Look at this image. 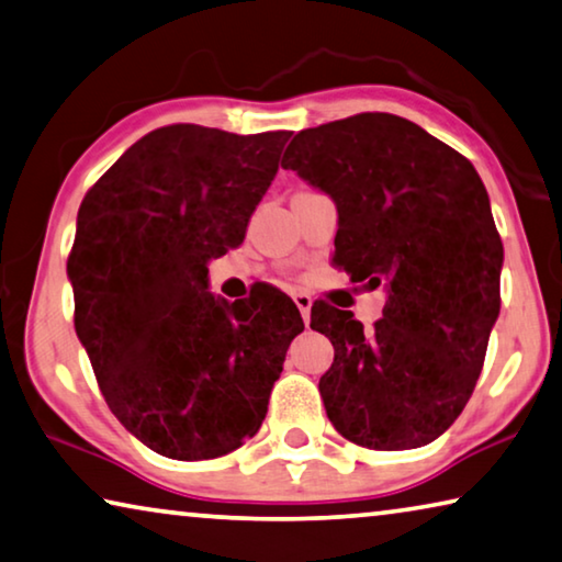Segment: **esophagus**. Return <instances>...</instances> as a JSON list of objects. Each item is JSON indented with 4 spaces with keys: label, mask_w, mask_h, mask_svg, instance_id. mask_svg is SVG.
<instances>
[{
    "label": "esophagus",
    "mask_w": 562,
    "mask_h": 562,
    "mask_svg": "<svg viewBox=\"0 0 562 562\" xmlns=\"http://www.w3.org/2000/svg\"><path fill=\"white\" fill-rule=\"evenodd\" d=\"M292 300H295L300 315H302V319H305V325H307L310 323V310H313V297L305 295V292H295V295H292Z\"/></svg>",
    "instance_id": "obj_1"
}]
</instances>
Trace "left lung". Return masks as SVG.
<instances>
[{
	"instance_id": "8db88e82",
	"label": "left lung",
	"mask_w": 562,
	"mask_h": 562,
	"mask_svg": "<svg viewBox=\"0 0 562 562\" xmlns=\"http://www.w3.org/2000/svg\"><path fill=\"white\" fill-rule=\"evenodd\" d=\"M292 169L337 207L335 265L385 284L372 329L313 307L335 360L319 378L335 430L370 450H413L458 420L501 315L503 243L475 167L415 122L387 112L302 130Z\"/></svg>"
}]
</instances>
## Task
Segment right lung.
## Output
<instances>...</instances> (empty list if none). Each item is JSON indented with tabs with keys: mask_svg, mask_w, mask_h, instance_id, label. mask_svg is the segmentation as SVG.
<instances>
[{
	"mask_svg": "<svg viewBox=\"0 0 562 562\" xmlns=\"http://www.w3.org/2000/svg\"><path fill=\"white\" fill-rule=\"evenodd\" d=\"M288 139L169 124L79 207L67 262L77 337L114 417L165 458H220L252 438L305 329L270 284L229 305L207 278L210 260L243 245Z\"/></svg>",
	"mask_w": 562,
	"mask_h": 562,
	"instance_id": "add662e5",
	"label": "right lung"
}]
</instances>
